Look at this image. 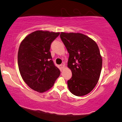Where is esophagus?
<instances>
[{"mask_svg":"<svg viewBox=\"0 0 122 122\" xmlns=\"http://www.w3.org/2000/svg\"><path fill=\"white\" fill-rule=\"evenodd\" d=\"M60 66H61V69H63L65 67V66H64V65H63V64H61V65H60Z\"/></svg>","mask_w":122,"mask_h":122,"instance_id":"34e87169","label":"esophagus"}]
</instances>
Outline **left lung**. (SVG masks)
Returning a JSON list of instances; mask_svg holds the SVG:
<instances>
[{"label":"left lung","mask_w":122,"mask_h":122,"mask_svg":"<svg viewBox=\"0 0 122 122\" xmlns=\"http://www.w3.org/2000/svg\"><path fill=\"white\" fill-rule=\"evenodd\" d=\"M60 37L69 53L67 67L72 76L67 81L70 91L80 97L93 90L99 80L102 59L94 41L81 33L61 32Z\"/></svg>","instance_id":"1"}]
</instances>
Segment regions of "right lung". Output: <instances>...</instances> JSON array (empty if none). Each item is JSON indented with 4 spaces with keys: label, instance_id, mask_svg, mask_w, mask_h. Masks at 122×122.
<instances>
[{
    "label": "right lung",
    "instance_id": "obj_1",
    "mask_svg": "<svg viewBox=\"0 0 122 122\" xmlns=\"http://www.w3.org/2000/svg\"><path fill=\"white\" fill-rule=\"evenodd\" d=\"M59 34L35 31L27 35L19 46L18 64L21 76L30 88L39 93L50 89L61 74L50 52L51 43Z\"/></svg>",
    "mask_w": 122,
    "mask_h": 122
}]
</instances>
